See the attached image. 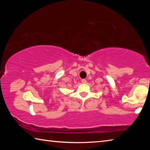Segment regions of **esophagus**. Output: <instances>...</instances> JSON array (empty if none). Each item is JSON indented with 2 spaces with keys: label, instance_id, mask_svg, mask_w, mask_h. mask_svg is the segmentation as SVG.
Returning a JSON list of instances; mask_svg holds the SVG:
<instances>
[{
  "label": "esophagus",
  "instance_id": "1",
  "mask_svg": "<svg viewBox=\"0 0 150 150\" xmlns=\"http://www.w3.org/2000/svg\"><path fill=\"white\" fill-rule=\"evenodd\" d=\"M81 83H82L83 84H85V83H87V81H86L85 79H82V81H81Z\"/></svg>",
  "mask_w": 150,
  "mask_h": 150
}]
</instances>
